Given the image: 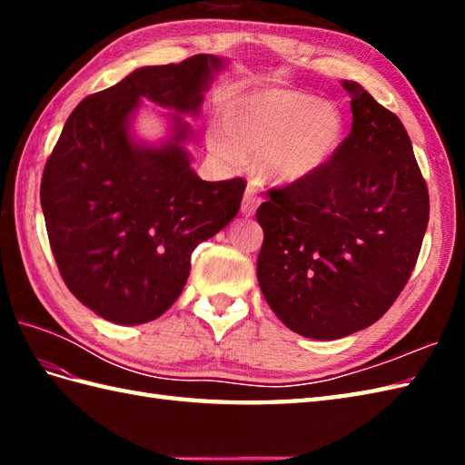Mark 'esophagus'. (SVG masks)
Masks as SVG:
<instances>
[{
	"label": "esophagus",
	"mask_w": 465,
	"mask_h": 465,
	"mask_svg": "<svg viewBox=\"0 0 465 465\" xmlns=\"http://www.w3.org/2000/svg\"><path fill=\"white\" fill-rule=\"evenodd\" d=\"M262 203V197L258 193V187H255L253 183L248 185V190H245L243 193V202H242V213L243 215H253L255 210H258V205Z\"/></svg>",
	"instance_id": "34e87169"
}]
</instances>
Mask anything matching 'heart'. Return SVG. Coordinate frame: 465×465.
<instances>
[{
	"mask_svg": "<svg viewBox=\"0 0 465 465\" xmlns=\"http://www.w3.org/2000/svg\"><path fill=\"white\" fill-rule=\"evenodd\" d=\"M222 127L207 130V147L222 162L258 155L260 170L275 182L308 180L328 165L343 142L338 107L293 90H253L223 104Z\"/></svg>",
	"mask_w": 465,
	"mask_h": 465,
	"instance_id": "b5f03b06",
	"label": "heart"
}]
</instances>
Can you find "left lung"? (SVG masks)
I'll list each match as a JSON object with an SVG mask.
<instances>
[{
	"mask_svg": "<svg viewBox=\"0 0 465 465\" xmlns=\"http://www.w3.org/2000/svg\"><path fill=\"white\" fill-rule=\"evenodd\" d=\"M351 132L308 180L268 190L258 207V282L295 333L338 340L378 322L416 268L430 220L428 185L396 114L360 84Z\"/></svg>",
	"mask_w": 465,
	"mask_h": 465,
	"instance_id": "8db88e82",
	"label": "left lung"
}]
</instances>
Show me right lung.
Instances as JSON below:
<instances>
[{
    "label": "right lung",
    "instance_id": "right-lung-1",
    "mask_svg": "<svg viewBox=\"0 0 465 465\" xmlns=\"http://www.w3.org/2000/svg\"><path fill=\"white\" fill-rule=\"evenodd\" d=\"M223 64L200 54L135 69L80 102L47 157L39 197L59 273L107 322L137 325L170 310L195 245L240 212L242 177L203 182L183 147L192 130L182 114H200ZM140 96L176 112L174 135L162 146L131 140Z\"/></svg>",
    "mask_w": 465,
    "mask_h": 465
}]
</instances>
